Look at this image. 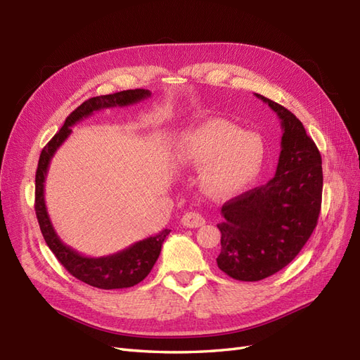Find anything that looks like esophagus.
I'll use <instances>...</instances> for the list:
<instances>
[{"label":"esophagus","mask_w":360,"mask_h":360,"mask_svg":"<svg viewBox=\"0 0 360 360\" xmlns=\"http://www.w3.org/2000/svg\"><path fill=\"white\" fill-rule=\"evenodd\" d=\"M181 224L184 226H188V228H198V226H202L205 224V221H204V217L200 213H197V212H188L186 214L183 216Z\"/></svg>","instance_id":"34e87169"}]
</instances>
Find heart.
Instances as JSON below:
<instances>
[{
  "label": "heart",
  "instance_id": "heart-1",
  "mask_svg": "<svg viewBox=\"0 0 360 360\" xmlns=\"http://www.w3.org/2000/svg\"><path fill=\"white\" fill-rule=\"evenodd\" d=\"M179 159L205 168L202 186L213 197H231L250 186L264 165V146L250 132L228 122H210L183 138Z\"/></svg>",
  "mask_w": 360,
  "mask_h": 360
}]
</instances>
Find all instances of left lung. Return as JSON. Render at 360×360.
<instances>
[{
    "instance_id": "left-lung-1",
    "label": "left lung",
    "mask_w": 360,
    "mask_h": 360,
    "mask_svg": "<svg viewBox=\"0 0 360 360\" xmlns=\"http://www.w3.org/2000/svg\"><path fill=\"white\" fill-rule=\"evenodd\" d=\"M279 120L284 134L275 177L226 201L222 209L217 267L237 281L275 275L308 242L321 209V155L300 120L287 108L255 94Z\"/></svg>"
}]
</instances>
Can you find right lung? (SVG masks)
Wrapping results in <instances>:
<instances>
[{
  "label": "right lung",
  "instance_id": "add662e5",
  "mask_svg": "<svg viewBox=\"0 0 360 360\" xmlns=\"http://www.w3.org/2000/svg\"><path fill=\"white\" fill-rule=\"evenodd\" d=\"M148 90L135 89L118 91L114 94L97 96L85 101L66 118L63 127L53 135V138L41 150L39 165L36 171V214L40 225V231L45 238L46 245L57 257V259L64 266L72 276L79 279L85 284L102 290H115V288H129L139 284L153 269L159 258L162 243L165 240L171 230H162L159 234L151 236L139 240L117 254L91 258L81 255L70 246L64 245L60 237L53 230L52 222L45 204V179L49 168L52 156L56 155L58 147L69 138L72 134V126L81 120L91 115L96 111L105 110L112 106H127L134 105L150 97Z\"/></svg>",
  "mask_w": 360,
  "mask_h": 360
}]
</instances>
